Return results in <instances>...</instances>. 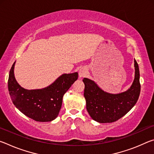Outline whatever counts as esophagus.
<instances>
[{
	"mask_svg": "<svg viewBox=\"0 0 154 154\" xmlns=\"http://www.w3.org/2000/svg\"><path fill=\"white\" fill-rule=\"evenodd\" d=\"M87 73V69L85 68H81L79 70V78H83Z\"/></svg>",
	"mask_w": 154,
	"mask_h": 154,
	"instance_id": "obj_1",
	"label": "esophagus"
}]
</instances>
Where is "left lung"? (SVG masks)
I'll return each instance as SVG.
<instances>
[{
  "mask_svg": "<svg viewBox=\"0 0 154 154\" xmlns=\"http://www.w3.org/2000/svg\"><path fill=\"white\" fill-rule=\"evenodd\" d=\"M134 79L127 90L112 94L103 90L94 81L83 78L86 109L91 118L101 124L116 122L125 116L137 103L140 92L139 65L134 59Z\"/></svg>",
  "mask_w": 154,
  "mask_h": 154,
  "instance_id": "obj_1",
  "label": "left lung"
}]
</instances>
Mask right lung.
I'll list each match as a JSON object with an SVG mask.
<instances>
[{
	"instance_id": "1",
	"label": "right lung",
	"mask_w": 154,
	"mask_h": 154,
	"mask_svg": "<svg viewBox=\"0 0 154 154\" xmlns=\"http://www.w3.org/2000/svg\"><path fill=\"white\" fill-rule=\"evenodd\" d=\"M15 62L9 72L8 90L10 96L17 109L36 122H51L58 117L64 94L78 78V72L62 74L44 88L27 90L15 79Z\"/></svg>"
}]
</instances>
